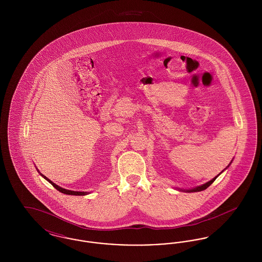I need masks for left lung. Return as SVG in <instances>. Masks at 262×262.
<instances>
[{
    "label": "left lung",
    "mask_w": 262,
    "mask_h": 262,
    "mask_svg": "<svg viewBox=\"0 0 262 262\" xmlns=\"http://www.w3.org/2000/svg\"><path fill=\"white\" fill-rule=\"evenodd\" d=\"M231 163H232V161H231ZM231 163H230V164H231ZM230 164H229V165L226 167V169H227V168L230 166ZM226 169H224L222 172H224ZM222 172H221V173H222ZM221 173H220V174H221ZM219 174H217L215 178H213L211 181H209V182H207V183H205V184H203V185H201V186H199V187H192V188H188V189H182V188H177V189H179V190H182V191H186V192H196V191H201V190H204V189H206L207 187H209V186L211 185L212 183H213V182L216 180V178H217Z\"/></svg>",
    "instance_id": "8db88e82"
}]
</instances>
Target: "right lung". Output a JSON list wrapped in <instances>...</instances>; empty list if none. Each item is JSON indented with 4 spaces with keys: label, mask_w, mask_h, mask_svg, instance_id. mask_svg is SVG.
I'll return each mask as SVG.
<instances>
[{
    "label": "right lung",
    "mask_w": 262,
    "mask_h": 262,
    "mask_svg": "<svg viewBox=\"0 0 262 262\" xmlns=\"http://www.w3.org/2000/svg\"><path fill=\"white\" fill-rule=\"evenodd\" d=\"M38 172H39V170H37ZM39 174H41L46 181H48L49 183H50L51 185L53 186V187H55L57 190H59V191H61L62 193H64V194H70V195H86L88 194V191H75V190H70V189H66V188H62V187H59L58 185H56L55 183H53L52 181H50L47 177H45L44 174H41L40 172H39Z\"/></svg>",
    "instance_id": "add662e5"
}]
</instances>
